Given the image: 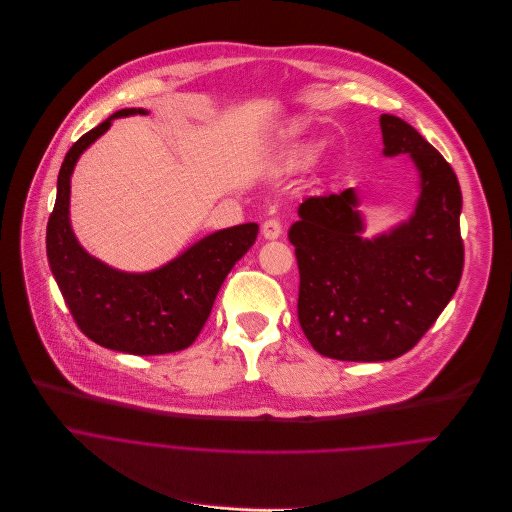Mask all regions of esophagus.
<instances>
[{
    "label": "esophagus",
    "instance_id": "esophagus-1",
    "mask_svg": "<svg viewBox=\"0 0 512 512\" xmlns=\"http://www.w3.org/2000/svg\"><path fill=\"white\" fill-rule=\"evenodd\" d=\"M280 234H282V226H280V222H278L276 218L266 220V222L262 224V236H264L266 240H276V238H280Z\"/></svg>",
    "mask_w": 512,
    "mask_h": 512
}]
</instances>
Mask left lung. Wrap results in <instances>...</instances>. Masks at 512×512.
I'll return each instance as SVG.
<instances>
[{
  "mask_svg": "<svg viewBox=\"0 0 512 512\" xmlns=\"http://www.w3.org/2000/svg\"><path fill=\"white\" fill-rule=\"evenodd\" d=\"M383 157L418 171L412 216L365 238L353 187L309 197L288 230L300 290L298 323L315 351L339 361H389L410 351L454 296L462 266V191L446 159L399 117L381 115Z\"/></svg>",
  "mask_w": 512,
  "mask_h": 512,
  "instance_id": "1",
  "label": "left lung"
}]
</instances>
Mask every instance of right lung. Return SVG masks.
<instances>
[{
    "label": "right lung",
    "instance_id": "1",
    "mask_svg": "<svg viewBox=\"0 0 512 512\" xmlns=\"http://www.w3.org/2000/svg\"><path fill=\"white\" fill-rule=\"evenodd\" d=\"M133 115L149 113L121 109L66 153L48 220L46 252L68 309L90 341L129 355H165L187 349L197 339L228 272L256 242L258 224L203 236L147 272L117 270L88 254L70 224V179L80 155L111 129L113 121Z\"/></svg>",
    "mask_w": 512,
    "mask_h": 512
}]
</instances>
